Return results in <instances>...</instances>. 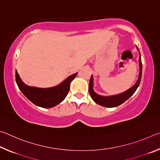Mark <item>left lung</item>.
Here are the masks:
<instances>
[{
  "instance_id": "left-lung-1",
  "label": "left lung",
  "mask_w": 160,
  "mask_h": 160,
  "mask_svg": "<svg viewBox=\"0 0 160 160\" xmlns=\"http://www.w3.org/2000/svg\"><path fill=\"white\" fill-rule=\"evenodd\" d=\"M139 65L140 71L138 80L137 82L135 83V85L133 87L130 88L128 90L126 91L125 92H123L122 94H118V95L112 97H102L96 94L92 89V76H91L90 80V85H89V92H90L92 98V99L97 103V104L106 107H116L119 106V105H121V104H123L124 102H126L127 99L130 98L131 96L133 94V93L135 92V90H137V88H138V86L140 85V80H141L142 76V62L141 59H140V56L139 58Z\"/></svg>"
}]
</instances>
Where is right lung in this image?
Wrapping results in <instances>:
<instances>
[{
	"instance_id": "1",
	"label": "right lung",
	"mask_w": 160,
	"mask_h": 160,
	"mask_svg": "<svg viewBox=\"0 0 160 160\" xmlns=\"http://www.w3.org/2000/svg\"><path fill=\"white\" fill-rule=\"evenodd\" d=\"M77 74L70 75L61 85L48 89L37 88L25 85L17 70H15V80L19 89L33 104L43 108H51L58 104L66 98L70 90V84Z\"/></svg>"
}]
</instances>
